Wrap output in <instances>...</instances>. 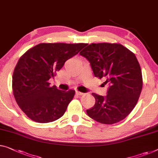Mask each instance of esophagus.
<instances>
[{
    "label": "esophagus",
    "mask_w": 158,
    "mask_h": 158,
    "mask_svg": "<svg viewBox=\"0 0 158 158\" xmlns=\"http://www.w3.org/2000/svg\"><path fill=\"white\" fill-rule=\"evenodd\" d=\"M76 94L78 96H81V95H83L84 93L80 92V91H76Z\"/></svg>",
    "instance_id": "1"
}]
</instances>
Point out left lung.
<instances>
[{"label": "left lung", "mask_w": 158, "mask_h": 158, "mask_svg": "<svg viewBox=\"0 0 158 158\" xmlns=\"http://www.w3.org/2000/svg\"><path fill=\"white\" fill-rule=\"evenodd\" d=\"M79 52L90 63L94 76L106 79L107 95L93 93L96 102L86 110L91 118L103 124L123 120L133 110L143 87L142 72L135 55L121 44L92 43Z\"/></svg>", "instance_id": "8db88e82"}]
</instances>
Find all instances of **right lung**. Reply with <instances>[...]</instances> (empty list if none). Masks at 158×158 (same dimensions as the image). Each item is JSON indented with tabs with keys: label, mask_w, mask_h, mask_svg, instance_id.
<instances>
[{
	"label": "right lung",
	"mask_w": 158,
	"mask_h": 158,
	"mask_svg": "<svg viewBox=\"0 0 158 158\" xmlns=\"http://www.w3.org/2000/svg\"><path fill=\"white\" fill-rule=\"evenodd\" d=\"M84 46V43H40L19 59L13 75V92L29 118L45 123L64 114L75 91L59 90L56 86H49L48 81Z\"/></svg>",
	"instance_id": "right-lung-1"
}]
</instances>
